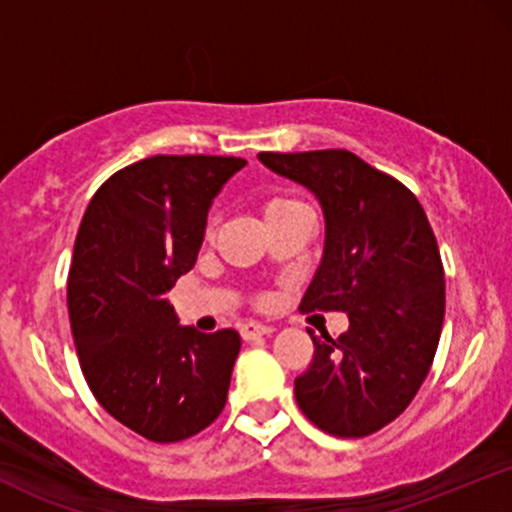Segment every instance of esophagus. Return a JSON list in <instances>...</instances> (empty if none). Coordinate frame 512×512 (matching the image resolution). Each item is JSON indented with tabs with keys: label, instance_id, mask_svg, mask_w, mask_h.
I'll list each match as a JSON object with an SVG mask.
<instances>
[{
	"label": "esophagus",
	"instance_id": "obj_1",
	"mask_svg": "<svg viewBox=\"0 0 512 512\" xmlns=\"http://www.w3.org/2000/svg\"><path fill=\"white\" fill-rule=\"evenodd\" d=\"M272 332L274 327L262 325V322H243V325H240V337H243L245 342H252V339L257 337H267V334Z\"/></svg>",
	"mask_w": 512,
	"mask_h": 512
}]
</instances>
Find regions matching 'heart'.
Wrapping results in <instances>:
<instances>
[{"label": "heart", "instance_id": "obj_1", "mask_svg": "<svg viewBox=\"0 0 512 512\" xmlns=\"http://www.w3.org/2000/svg\"><path fill=\"white\" fill-rule=\"evenodd\" d=\"M301 202H296V199H289V197H274L269 199L267 204H264V216L267 214H274V211H281V209H289V207H298Z\"/></svg>", "mask_w": 512, "mask_h": 512}]
</instances>
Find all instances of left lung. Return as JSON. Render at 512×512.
I'll return each mask as SVG.
<instances>
[{
  "mask_svg": "<svg viewBox=\"0 0 512 512\" xmlns=\"http://www.w3.org/2000/svg\"><path fill=\"white\" fill-rule=\"evenodd\" d=\"M260 161L308 187L325 211V252L301 310H342L349 330L313 339L296 402L317 428L363 438L395 421L431 370L445 274L426 211L409 187L344 149Z\"/></svg>",
  "mask_w": 512,
  "mask_h": 512,
  "instance_id": "left-lung-1",
  "label": "left lung"
}]
</instances>
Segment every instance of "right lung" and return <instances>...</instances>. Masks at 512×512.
Listing matches in <instances>:
<instances>
[{
    "label": "right lung",
    "mask_w": 512,
    "mask_h": 512,
    "mask_svg": "<svg viewBox=\"0 0 512 512\" xmlns=\"http://www.w3.org/2000/svg\"><path fill=\"white\" fill-rule=\"evenodd\" d=\"M236 156H151L98 187L76 233L69 322L93 397L154 443L197 436L226 407L236 330L178 325L168 291L197 262Z\"/></svg>",
    "instance_id": "1"
}]
</instances>
